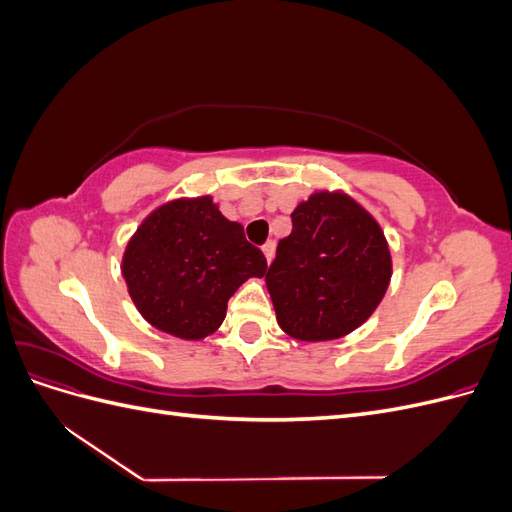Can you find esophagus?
<instances>
[{"label":"esophagus","instance_id":"obj_1","mask_svg":"<svg viewBox=\"0 0 512 512\" xmlns=\"http://www.w3.org/2000/svg\"><path fill=\"white\" fill-rule=\"evenodd\" d=\"M262 254H265L267 262L271 265V260H273V256H275V241H267L265 245H262Z\"/></svg>","mask_w":512,"mask_h":512}]
</instances>
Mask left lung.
Here are the masks:
<instances>
[{
	"label": "left lung",
	"instance_id": "left-lung-1",
	"mask_svg": "<svg viewBox=\"0 0 512 512\" xmlns=\"http://www.w3.org/2000/svg\"><path fill=\"white\" fill-rule=\"evenodd\" d=\"M267 288L282 331L301 342L339 339L376 312L393 275L380 224L344 192H314L292 211Z\"/></svg>",
	"mask_w": 512,
	"mask_h": 512
}]
</instances>
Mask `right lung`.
I'll return each mask as SVG.
<instances>
[{
  "mask_svg": "<svg viewBox=\"0 0 512 512\" xmlns=\"http://www.w3.org/2000/svg\"><path fill=\"white\" fill-rule=\"evenodd\" d=\"M267 273V258L226 220L211 196L177 198L151 211L121 260L141 316L168 335L205 339L220 329L237 288Z\"/></svg>",
  "mask_w": 512,
  "mask_h": 512,
  "instance_id": "obj_1",
  "label": "right lung"
}]
</instances>
